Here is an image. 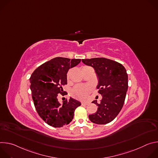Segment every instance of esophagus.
Segmentation results:
<instances>
[{
  "label": "esophagus",
  "instance_id": "34e87169",
  "mask_svg": "<svg viewBox=\"0 0 158 158\" xmlns=\"http://www.w3.org/2000/svg\"><path fill=\"white\" fill-rule=\"evenodd\" d=\"M82 105H87V104H89V102H82Z\"/></svg>",
  "mask_w": 158,
  "mask_h": 158
}]
</instances>
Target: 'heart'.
<instances>
[{
  "mask_svg": "<svg viewBox=\"0 0 158 158\" xmlns=\"http://www.w3.org/2000/svg\"><path fill=\"white\" fill-rule=\"evenodd\" d=\"M69 73L67 74V77H69ZM91 90V85H77L71 90V94L74 97L79 99H85Z\"/></svg>",
  "mask_w": 158,
  "mask_h": 158,
  "instance_id": "obj_1",
  "label": "heart"
}]
</instances>
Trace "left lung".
Masks as SVG:
<instances>
[{
	"label": "left lung",
	"mask_w": 158,
	"mask_h": 158,
	"mask_svg": "<svg viewBox=\"0 0 158 158\" xmlns=\"http://www.w3.org/2000/svg\"><path fill=\"white\" fill-rule=\"evenodd\" d=\"M82 62L93 67L98 78L97 89L102 98L96 100V113L89 115L91 122L105 124L114 120L121 111L128 89V76L125 67L120 63L103 57L82 59Z\"/></svg>",
	"instance_id": "obj_1"
}]
</instances>
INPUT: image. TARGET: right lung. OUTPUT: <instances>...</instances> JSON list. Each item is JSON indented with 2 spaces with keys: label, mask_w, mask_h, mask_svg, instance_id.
Masks as SVG:
<instances>
[{
  "label": "right lung",
  "mask_w": 158,
  "mask_h": 158,
  "mask_svg": "<svg viewBox=\"0 0 158 158\" xmlns=\"http://www.w3.org/2000/svg\"><path fill=\"white\" fill-rule=\"evenodd\" d=\"M80 59L56 57L38 67L30 77L32 98L39 116L48 124L60 127L69 124L81 102L70 98L60 103L58 94H63L62 85L67 84L69 69L78 65Z\"/></svg>",
  "instance_id": "obj_1"
}]
</instances>
